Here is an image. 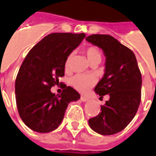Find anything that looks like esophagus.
<instances>
[{
  "instance_id": "obj_1",
  "label": "esophagus",
  "mask_w": 156,
  "mask_h": 156,
  "mask_svg": "<svg viewBox=\"0 0 156 156\" xmlns=\"http://www.w3.org/2000/svg\"><path fill=\"white\" fill-rule=\"evenodd\" d=\"M80 100H81L82 102H87V101H89V98L85 96H80Z\"/></svg>"
}]
</instances>
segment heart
<instances>
[{"label":"heart","instance_id":"b5f03b06","mask_svg":"<svg viewBox=\"0 0 156 156\" xmlns=\"http://www.w3.org/2000/svg\"><path fill=\"white\" fill-rule=\"evenodd\" d=\"M84 54H85L88 61L92 64H98L101 59H102V54L101 52L97 47L95 46H88L84 49ZM72 54H70L67 57L65 60L64 67L65 70L67 71L69 69L70 62L72 59ZM95 78L92 76H87V75H76L71 79V84L77 91L80 93H85L89 90L91 87L95 84Z\"/></svg>","mask_w":156,"mask_h":156}]
</instances>
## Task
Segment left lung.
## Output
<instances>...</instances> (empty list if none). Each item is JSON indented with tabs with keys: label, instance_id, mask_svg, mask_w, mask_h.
<instances>
[{
	"label": "left lung",
	"instance_id": "1",
	"mask_svg": "<svg viewBox=\"0 0 156 156\" xmlns=\"http://www.w3.org/2000/svg\"><path fill=\"white\" fill-rule=\"evenodd\" d=\"M87 41L102 49L106 57L104 75L95 86V93L109 100L101 112L89 119L94 132L112 135L120 132L133 119L141 102L142 75L133 52L110 35L94 34Z\"/></svg>",
	"mask_w": 156,
	"mask_h": 156
}]
</instances>
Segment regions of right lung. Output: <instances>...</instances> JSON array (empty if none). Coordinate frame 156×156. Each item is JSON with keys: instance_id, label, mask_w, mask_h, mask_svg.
<instances>
[{"instance_id": "right-lung-1", "label": "right lung", "mask_w": 156, "mask_h": 156, "mask_svg": "<svg viewBox=\"0 0 156 156\" xmlns=\"http://www.w3.org/2000/svg\"><path fill=\"white\" fill-rule=\"evenodd\" d=\"M84 37V33H52L24 58L15 80V94L19 115L29 129L42 133L54 131L61 124L68 104L80 98L78 92L64 84L61 94L55 95L50 89L58 84L67 57Z\"/></svg>"}]
</instances>
